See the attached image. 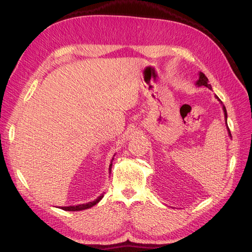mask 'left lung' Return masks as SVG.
Listing matches in <instances>:
<instances>
[{"label": "left lung", "mask_w": 252, "mask_h": 252, "mask_svg": "<svg viewBox=\"0 0 252 252\" xmlns=\"http://www.w3.org/2000/svg\"><path fill=\"white\" fill-rule=\"evenodd\" d=\"M208 82H209V81H208L207 77H206V75H205L203 72L200 71V72H199V80H197V81L195 82V86H196V87L206 86V87L209 88V89H212L211 85H210V84H209ZM215 96H216V98H218V101L220 103V105H222V108H223V111H224V116H225V122H226V125H227V111H226L225 106L223 105L222 101H220V98L218 97V95H215ZM227 130H228V134H229V136L231 138V133H230V130H229V128H228V126H227Z\"/></svg>", "instance_id": "1"}]
</instances>
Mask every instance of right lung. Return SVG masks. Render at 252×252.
<instances>
[{"mask_svg": "<svg viewBox=\"0 0 252 252\" xmlns=\"http://www.w3.org/2000/svg\"><path fill=\"white\" fill-rule=\"evenodd\" d=\"M114 156H116V155H114ZM114 156H113V157H114ZM112 161H113V158H112L111 162H110V165H109V173H111ZM103 196H104V192H103L100 196H97L95 200L91 201V202L84 203V204H79V205H72V206H64V207L62 206V207H59V208L63 209V210H66V211H81V210H85V209L91 208V207H93V206H94L95 204H97L98 202H100V201L103 199Z\"/></svg>", "mask_w": 252, "mask_h": 252, "instance_id": "right-lung-1", "label": "right lung"}]
</instances>
